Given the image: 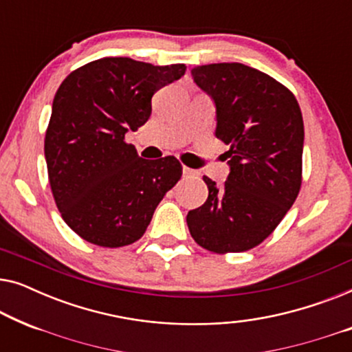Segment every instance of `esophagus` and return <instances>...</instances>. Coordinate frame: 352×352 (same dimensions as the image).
Returning <instances> with one entry per match:
<instances>
[{
  "label": "esophagus",
  "instance_id": "34e87169",
  "mask_svg": "<svg viewBox=\"0 0 352 352\" xmlns=\"http://www.w3.org/2000/svg\"><path fill=\"white\" fill-rule=\"evenodd\" d=\"M182 175H184V176H195V171L190 170V168H187V166H182Z\"/></svg>",
  "mask_w": 352,
  "mask_h": 352
}]
</instances>
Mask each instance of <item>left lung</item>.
<instances>
[{"instance_id":"1","label":"left lung","mask_w":352,"mask_h":352,"mask_svg":"<svg viewBox=\"0 0 352 352\" xmlns=\"http://www.w3.org/2000/svg\"><path fill=\"white\" fill-rule=\"evenodd\" d=\"M192 76L216 107V138L228 144L224 186L204 176L208 199L187 213L190 235L213 253H239L269 237L301 187L305 124L290 89L239 62L199 65Z\"/></svg>"}]
</instances>
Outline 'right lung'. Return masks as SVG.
Returning <instances> with one entry per match:
<instances>
[{
    "label": "right lung",
    "mask_w": 352,
    "mask_h": 352,
    "mask_svg": "<svg viewBox=\"0 0 352 352\" xmlns=\"http://www.w3.org/2000/svg\"><path fill=\"white\" fill-rule=\"evenodd\" d=\"M184 74V64L102 57L62 81L45 138L47 176L62 218L86 242L134 243L181 179L177 158H141L124 134L147 122L152 96Z\"/></svg>",
    "instance_id": "obj_1"
}]
</instances>
